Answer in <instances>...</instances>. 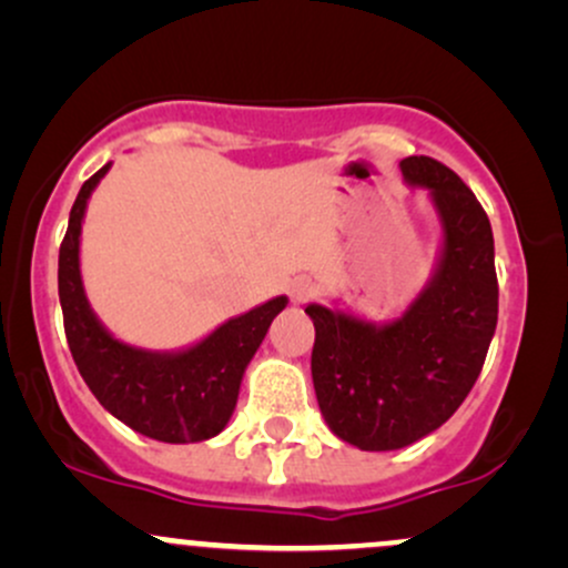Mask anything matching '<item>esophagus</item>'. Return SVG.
<instances>
[{
	"instance_id": "esophagus-1",
	"label": "esophagus",
	"mask_w": 568,
	"mask_h": 568,
	"mask_svg": "<svg viewBox=\"0 0 568 568\" xmlns=\"http://www.w3.org/2000/svg\"><path fill=\"white\" fill-rule=\"evenodd\" d=\"M288 293H291L293 304H306V302H312V298H315L321 291H317V285L312 283L310 277H296L291 283Z\"/></svg>"
}]
</instances>
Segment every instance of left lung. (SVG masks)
Returning <instances> with one entry per match:
<instances>
[{"instance_id": "8db88e82", "label": "left lung", "mask_w": 568, "mask_h": 568, "mask_svg": "<svg viewBox=\"0 0 568 568\" xmlns=\"http://www.w3.org/2000/svg\"><path fill=\"white\" fill-rule=\"evenodd\" d=\"M400 171L433 192L443 219V258L429 288L400 321L379 328L306 306L317 403L338 438L363 452L410 446L452 419L497 328L499 283L484 205L452 168L425 154L403 160Z\"/></svg>"}]
</instances>
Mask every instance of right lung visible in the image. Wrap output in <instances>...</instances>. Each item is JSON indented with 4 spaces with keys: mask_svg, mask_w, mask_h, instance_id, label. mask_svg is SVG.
I'll return each instance as SVG.
<instances>
[{
    "mask_svg": "<svg viewBox=\"0 0 568 568\" xmlns=\"http://www.w3.org/2000/svg\"><path fill=\"white\" fill-rule=\"evenodd\" d=\"M106 171L109 165H103L82 184L58 253V296L71 357L98 403L135 433L162 443L207 440L230 422L245 366L288 298H272L224 323L197 347L175 355L116 342L90 312L80 280L84 205Z\"/></svg>",
    "mask_w": 568,
    "mask_h": 568,
    "instance_id": "add662e5",
    "label": "right lung"
}]
</instances>
